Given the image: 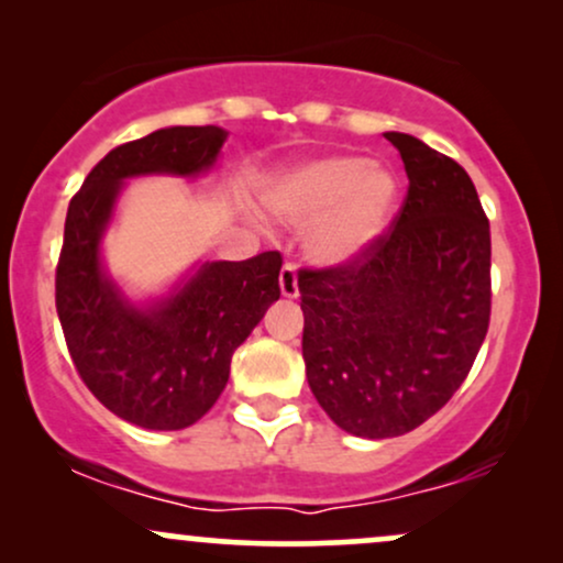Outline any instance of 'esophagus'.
Listing matches in <instances>:
<instances>
[{"mask_svg":"<svg viewBox=\"0 0 563 563\" xmlns=\"http://www.w3.org/2000/svg\"><path fill=\"white\" fill-rule=\"evenodd\" d=\"M280 290L288 299H296L299 296V277H296V264L286 262L280 269Z\"/></svg>","mask_w":563,"mask_h":563,"instance_id":"obj_1","label":"esophagus"}]
</instances>
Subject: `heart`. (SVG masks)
<instances>
[{
    "instance_id": "heart-1",
    "label": "heart",
    "mask_w": 563,
    "mask_h": 563,
    "mask_svg": "<svg viewBox=\"0 0 563 563\" xmlns=\"http://www.w3.org/2000/svg\"><path fill=\"white\" fill-rule=\"evenodd\" d=\"M397 177L363 156H325L299 166L277 185V209L309 222L314 260L346 264L363 256L389 228Z\"/></svg>"
}]
</instances>
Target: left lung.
<instances>
[{"label": "left lung", "instance_id": "left-lung-1", "mask_svg": "<svg viewBox=\"0 0 563 563\" xmlns=\"http://www.w3.org/2000/svg\"><path fill=\"white\" fill-rule=\"evenodd\" d=\"M407 196L354 262L299 269L307 380L354 437H399L466 380L493 312L489 219L457 161L386 132Z\"/></svg>", "mask_w": 563, "mask_h": 563}]
</instances>
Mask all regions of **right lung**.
I'll return each mask as SVG.
<instances>
[{
	"mask_svg": "<svg viewBox=\"0 0 563 563\" xmlns=\"http://www.w3.org/2000/svg\"><path fill=\"white\" fill-rule=\"evenodd\" d=\"M228 134L169 126L113 147L70 198L55 307L76 371L108 410L142 429L177 431L211 410L230 378L232 352L280 299V251L245 262H206L177 294L132 307L100 269V238L121 179L192 177L214 166Z\"/></svg>",
	"mask_w": 563,
	"mask_h": 563,
	"instance_id": "obj_1",
	"label": "right lung"
}]
</instances>
